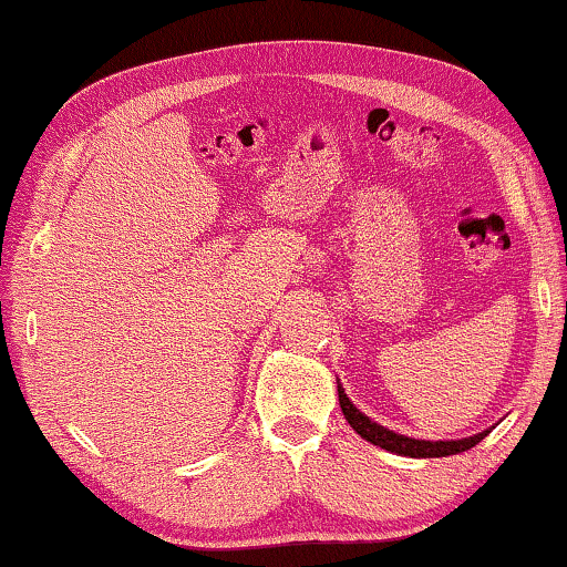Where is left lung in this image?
<instances>
[{
	"label": "left lung",
	"mask_w": 567,
	"mask_h": 567,
	"mask_svg": "<svg viewBox=\"0 0 567 567\" xmlns=\"http://www.w3.org/2000/svg\"><path fill=\"white\" fill-rule=\"evenodd\" d=\"M338 403H341L343 416H347V422L354 427L357 435H362L367 443L380 445L382 451L409 455V458H443V455H455V453L468 451V447H474L476 443H482V440L487 437V432H480V435L474 437L435 440V443H432V440H414V437L399 435V432L382 427V424L372 422L370 416L362 414V411L349 401V395L343 393L341 382H338Z\"/></svg>",
	"instance_id": "obj_1"
}]
</instances>
